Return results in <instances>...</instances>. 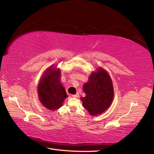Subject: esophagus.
<instances>
[{
    "label": "esophagus",
    "mask_w": 154,
    "mask_h": 154,
    "mask_svg": "<svg viewBox=\"0 0 154 154\" xmlns=\"http://www.w3.org/2000/svg\"><path fill=\"white\" fill-rule=\"evenodd\" d=\"M72 97H75V98H77V97H79V94L77 93L76 94H75V95H72Z\"/></svg>",
    "instance_id": "1"
}]
</instances>
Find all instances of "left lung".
Instances as JSON below:
<instances>
[{
	"label": "left lung",
	"mask_w": 154,
	"mask_h": 154,
	"mask_svg": "<svg viewBox=\"0 0 154 154\" xmlns=\"http://www.w3.org/2000/svg\"><path fill=\"white\" fill-rule=\"evenodd\" d=\"M86 94L82 97L83 107L90 115L103 113L111 105L114 97V90L111 78L103 68H98L89 77V81L83 86Z\"/></svg>",
	"instance_id": "8db88e82"
}]
</instances>
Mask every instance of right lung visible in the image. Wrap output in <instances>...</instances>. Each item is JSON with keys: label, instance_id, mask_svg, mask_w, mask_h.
<instances>
[{"label": "right lung", "instance_id": "1", "mask_svg": "<svg viewBox=\"0 0 154 154\" xmlns=\"http://www.w3.org/2000/svg\"><path fill=\"white\" fill-rule=\"evenodd\" d=\"M60 70L51 66L43 74L37 87L41 103L51 111L59 109L68 97L60 82Z\"/></svg>", "mask_w": 154, "mask_h": 154}]
</instances>
